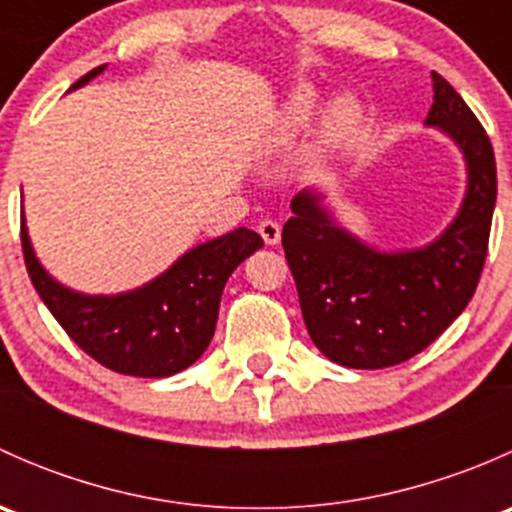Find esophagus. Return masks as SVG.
<instances>
[{"label": "esophagus", "instance_id": "esophagus-1", "mask_svg": "<svg viewBox=\"0 0 512 512\" xmlns=\"http://www.w3.org/2000/svg\"><path fill=\"white\" fill-rule=\"evenodd\" d=\"M257 230H260L262 240H265L267 245H277V242H280V237H282L280 225H277L275 220H262V223H260V227H257Z\"/></svg>", "mask_w": 512, "mask_h": 512}]
</instances>
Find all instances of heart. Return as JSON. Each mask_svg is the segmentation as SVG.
I'll return each instance as SVG.
<instances>
[{
    "label": "heart",
    "instance_id": "heart-1",
    "mask_svg": "<svg viewBox=\"0 0 512 512\" xmlns=\"http://www.w3.org/2000/svg\"><path fill=\"white\" fill-rule=\"evenodd\" d=\"M319 108H322V91L312 84H299L289 91L285 103H282L280 113H277L275 128H272V141L287 143L297 138L299 133L307 131L312 121L317 118ZM364 121V103L359 96L342 94L332 98L322 116V136L329 143H337L342 138L352 136Z\"/></svg>",
    "mask_w": 512,
    "mask_h": 512
}]
</instances>
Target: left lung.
Here are the masks:
<instances>
[{
  "mask_svg": "<svg viewBox=\"0 0 512 512\" xmlns=\"http://www.w3.org/2000/svg\"><path fill=\"white\" fill-rule=\"evenodd\" d=\"M428 128L451 138L466 163L456 218L428 245L379 250L334 218L322 190L292 198L282 247L304 324L327 359L349 369L401 364L436 342L476 292L488 252L498 178L490 138L436 71Z\"/></svg>",
  "mask_w": 512,
  "mask_h": 512,
  "instance_id": "obj_1",
  "label": "left lung"
}]
</instances>
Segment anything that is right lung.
I'll return each mask as SVG.
<instances>
[{
    "mask_svg": "<svg viewBox=\"0 0 512 512\" xmlns=\"http://www.w3.org/2000/svg\"><path fill=\"white\" fill-rule=\"evenodd\" d=\"M106 71L96 66L69 91ZM265 245L247 227L200 242L156 280L118 294H84L44 270L22 215V250L32 285L64 332L106 369L160 379L188 369L203 356L218 322L227 277Z\"/></svg>",
    "mask_w": 512,
    "mask_h": 512,
    "instance_id": "right-lung-1",
    "label": "right lung"
}]
</instances>
